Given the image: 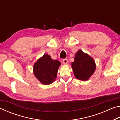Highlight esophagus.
I'll use <instances>...</instances> for the list:
<instances>
[{
  "mask_svg": "<svg viewBox=\"0 0 120 120\" xmlns=\"http://www.w3.org/2000/svg\"><path fill=\"white\" fill-rule=\"evenodd\" d=\"M63 63H64V64H68V60L67 59H64L63 60Z\"/></svg>",
  "mask_w": 120,
  "mask_h": 120,
  "instance_id": "34e87169",
  "label": "esophagus"
}]
</instances>
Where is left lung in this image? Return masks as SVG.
<instances>
[{"mask_svg": "<svg viewBox=\"0 0 120 120\" xmlns=\"http://www.w3.org/2000/svg\"><path fill=\"white\" fill-rule=\"evenodd\" d=\"M71 67L75 77L82 81L88 80L96 70V65L92 56L79 50L75 54Z\"/></svg>", "mask_w": 120, "mask_h": 120, "instance_id": "left-lung-1", "label": "left lung"}]
</instances>
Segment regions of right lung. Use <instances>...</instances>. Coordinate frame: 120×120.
I'll use <instances>...</instances> for the list:
<instances>
[{
    "mask_svg": "<svg viewBox=\"0 0 120 120\" xmlns=\"http://www.w3.org/2000/svg\"><path fill=\"white\" fill-rule=\"evenodd\" d=\"M60 65L58 60H53L49 54H44L34 64V75L42 84L50 85L56 80Z\"/></svg>",
    "mask_w": 120,
    "mask_h": 120,
    "instance_id": "add662e5",
    "label": "right lung"
}]
</instances>
